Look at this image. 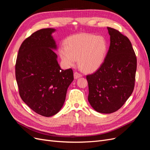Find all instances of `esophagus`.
<instances>
[{
	"label": "esophagus",
	"mask_w": 150,
	"mask_h": 150,
	"mask_svg": "<svg viewBox=\"0 0 150 150\" xmlns=\"http://www.w3.org/2000/svg\"><path fill=\"white\" fill-rule=\"evenodd\" d=\"M82 74L79 73L78 72H75L74 73V79H78L79 78H81V77H82Z\"/></svg>",
	"instance_id": "34e87169"
}]
</instances>
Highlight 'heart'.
<instances>
[{
    "mask_svg": "<svg viewBox=\"0 0 150 150\" xmlns=\"http://www.w3.org/2000/svg\"><path fill=\"white\" fill-rule=\"evenodd\" d=\"M108 49V42L103 36L83 33L68 38L64 49L59 50V55L67 66H74L78 59L81 69L93 72L102 65Z\"/></svg>",
    "mask_w": 150,
    "mask_h": 150,
    "instance_id": "obj_1",
    "label": "heart"
}]
</instances>
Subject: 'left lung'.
<instances>
[{
  "label": "left lung",
  "instance_id": "obj_1",
  "mask_svg": "<svg viewBox=\"0 0 150 150\" xmlns=\"http://www.w3.org/2000/svg\"><path fill=\"white\" fill-rule=\"evenodd\" d=\"M110 46L100 67L86 76L88 101L95 111L110 114L123 105L132 94L137 61L129 39L108 28Z\"/></svg>",
  "mask_w": 150,
  "mask_h": 150
}]
</instances>
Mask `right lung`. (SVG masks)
<instances>
[{"label":"right lung","mask_w":150,"mask_h":150,"mask_svg":"<svg viewBox=\"0 0 150 150\" xmlns=\"http://www.w3.org/2000/svg\"><path fill=\"white\" fill-rule=\"evenodd\" d=\"M55 29L35 32L22 43L16 64V78L21 99L38 114L55 115L64 103L68 87L74 80L71 69H62L54 51Z\"/></svg>","instance_id":"obj_1"}]
</instances>
